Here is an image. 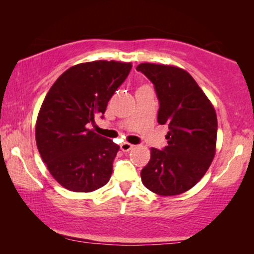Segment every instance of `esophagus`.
I'll return each mask as SVG.
<instances>
[{"label": "esophagus", "mask_w": 254, "mask_h": 254, "mask_svg": "<svg viewBox=\"0 0 254 254\" xmlns=\"http://www.w3.org/2000/svg\"><path fill=\"white\" fill-rule=\"evenodd\" d=\"M120 148H121V150H123V151H129L134 148V145L128 143V142H124V143L120 144Z\"/></svg>", "instance_id": "1"}]
</instances>
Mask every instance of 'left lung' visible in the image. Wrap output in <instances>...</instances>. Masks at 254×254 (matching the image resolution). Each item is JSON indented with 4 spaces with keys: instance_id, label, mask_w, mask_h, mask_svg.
<instances>
[{
    "instance_id": "1",
    "label": "left lung",
    "mask_w": 254,
    "mask_h": 254,
    "mask_svg": "<svg viewBox=\"0 0 254 254\" xmlns=\"http://www.w3.org/2000/svg\"><path fill=\"white\" fill-rule=\"evenodd\" d=\"M152 82L159 102L157 121L168 125V145L151 148L142 169L143 185L158 195H177L204 176L216 150L217 117L194 78L182 68L141 64L136 67Z\"/></svg>"
}]
</instances>
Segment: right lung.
<instances>
[{"instance_id":"right-lung-1","label":"right lung","mask_w":254,"mask_h":254,"mask_svg":"<svg viewBox=\"0 0 254 254\" xmlns=\"http://www.w3.org/2000/svg\"><path fill=\"white\" fill-rule=\"evenodd\" d=\"M131 64L92 61L72 65L45 97L36 124L38 150L53 178L72 192L106 185L119 145L88 129L123 84Z\"/></svg>"}]
</instances>
